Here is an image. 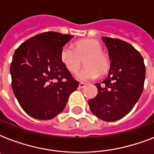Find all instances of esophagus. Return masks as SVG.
Masks as SVG:
<instances>
[{
  "label": "esophagus",
  "instance_id": "34e87169",
  "mask_svg": "<svg viewBox=\"0 0 154 154\" xmlns=\"http://www.w3.org/2000/svg\"><path fill=\"white\" fill-rule=\"evenodd\" d=\"M85 86V83H83V82H81V83L79 84V88H81V89L84 88Z\"/></svg>",
  "mask_w": 154,
  "mask_h": 154
}]
</instances>
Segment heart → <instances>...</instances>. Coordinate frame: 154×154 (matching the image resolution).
<instances>
[{"label": "heart", "mask_w": 154, "mask_h": 154, "mask_svg": "<svg viewBox=\"0 0 154 154\" xmlns=\"http://www.w3.org/2000/svg\"><path fill=\"white\" fill-rule=\"evenodd\" d=\"M60 58L71 72L79 69L84 59L86 65L77 73V78L80 81L96 79L100 74L107 72L110 66L109 59L102 52L101 45L92 39L78 41L73 47L65 45L60 49Z\"/></svg>", "instance_id": "obj_1"}]
</instances>
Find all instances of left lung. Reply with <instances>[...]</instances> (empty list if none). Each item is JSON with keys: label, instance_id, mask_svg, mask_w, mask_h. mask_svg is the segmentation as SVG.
<instances>
[{"label": "left lung", "instance_id": "8db88e82", "mask_svg": "<svg viewBox=\"0 0 154 154\" xmlns=\"http://www.w3.org/2000/svg\"><path fill=\"white\" fill-rule=\"evenodd\" d=\"M111 60L107 77L97 83V94L89 100L91 112L105 122H115L136 105L144 88L146 66L143 57L128 42L103 37Z\"/></svg>", "mask_w": 154, "mask_h": 154}]
</instances>
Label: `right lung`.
<instances>
[{"instance_id":"1","label":"right lung","mask_w":154,"mask_h":154,"mask_svg":"<svg viewBox=\"0 0 154 154\" xmlns=\"http://www.w3.org/2000/svg\"><path fill=\"white\" fill-rule=\"evenodd\" d=\"M72 37L42 32L23 42L13 54V91L23 110L33 118L49 120L57 116L79 85L60 58L61 48Z\"/></svg>"}]
</instances>
